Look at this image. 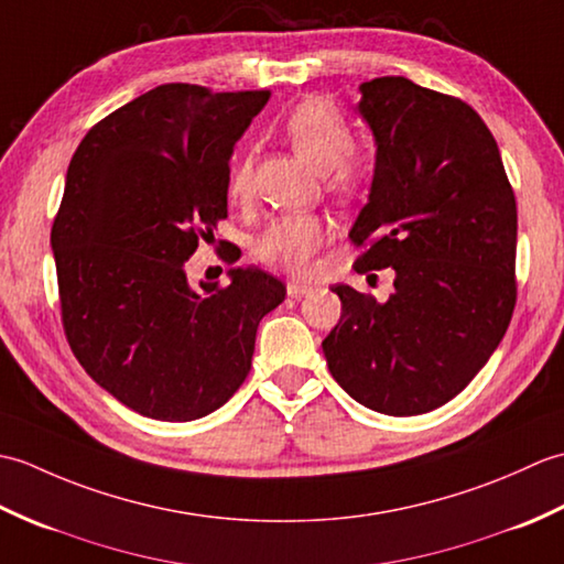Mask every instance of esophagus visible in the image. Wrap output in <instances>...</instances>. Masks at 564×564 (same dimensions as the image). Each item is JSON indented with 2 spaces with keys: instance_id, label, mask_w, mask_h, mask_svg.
<instances>
[{
  "instance_id": "34e87169",
  "label": "esophagus",
  "mask_w": 564,
  "mask_h": 564,
  "mask_svg": "<svg viewBox=\"0 0 564 564\" xmlns=\"http://www.w3.org/2000/svg\"><path fill=\"white\" fill-rule=\"evenodd\" d=\"M313 291H315L313 285L297 283V281H289V285H285V293H289V297H305V295H310Z\"/></svg>"
}]
</instances>
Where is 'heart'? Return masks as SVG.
I'll use <instances>...</instances> for the list:
<instances>
[{
    "label": "heart",
    "mask_w": 564,
    "mask_h": 564,
    "mask_svg": "<svg viewBox=\"0 0 564 564\" xmlns=\"http://www.w3.org/2000/svg\"><path fill=\"white\" fill-rule=\"evenodd\" d=\"M281 135L289 140L297 158L313 170L325 172V188L334 200L351 203L364 194L370 178L368 162L351 150L354 130L337 106L325 99H307L283 116ZM254 162L242 152L232 162L227 194L235 203L251 196ZM327 223L319 215H285L273 220L254 242V257L263 267L293 275H305L313 267V257L327 242Z\"/></svg>",
    "instance_id": "1"
}]
</instances>
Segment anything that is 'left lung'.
<instances>
[{
	"label": "left lung",
	"mask_w": 564,
	"mask_h": 564,
	"mask_svg": "<svg viewBox=\"0 0 564 564\" xmlns=\"http://www.w3.org/2000/svg\"><path fill=\"white\" fill-rule=\"evenodd\" d=\"M376 135L370 198L349 239L356 273L392 269L388 303L334 285L329 373L368 410L414 416L463 392L517 305V198L473 106L404 77L361 84Z\"/></svg>",
	"instance_id": "obj_1"
}]
</instances>
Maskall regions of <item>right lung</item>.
I'll return each instance as SVG.
<instances>
[{
	"mask_svg": "<svg viewBox=\"0 0 564 564\" xmlns=\"http://www.w3.org/2000/svg\"><path fill=\"white\" fill-rule=\"evenodd\" d=\"M269 97L162 84L72 154L51 230L59 317L82 368L142 416L191 422L223 406L249 373L261 317L285 297L261 269L200 291L184 269L227 218L232 148Z\"/></svg>",
	"mask_w": 564,
	"mask_h": 564,
	"instance_id": "right-lung-1",
	"label": "right lung"
}]
</instances>
